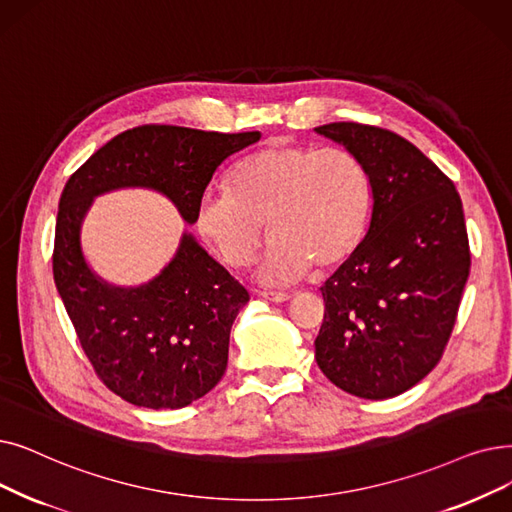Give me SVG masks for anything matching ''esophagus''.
Listing matches in <instances>:
<instances>
[{
  "instance_id": "34e87169",
  "label": "esophagus",
  "mask_w": 512,
  "mask_h": 512,
  "mask_svg": "<svg viewBox=\"0 0 512 512\" xmlns=\"http://www.w3.org/2000/svg\"><path fill=\"white\" fill-rule=\"evenodd\" d=\"M261 297L268 299V301H274V303H284V301L293 299L291 293H280V291H263Z\"/></svg>"
}]
</instances>
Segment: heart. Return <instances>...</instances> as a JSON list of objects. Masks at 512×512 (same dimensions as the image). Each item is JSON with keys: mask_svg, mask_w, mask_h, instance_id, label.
I'll return each instance as SVG.
<instances>
[{"mask_svg": "<svg viewBox=\"0 0 512 512\" xmlns=\"http://www.w3.org/2000/svg\"><path fill=\"white\" fill-rule=\"evenodd\" d=\"M372 186L347 148L274 142L244 157L230 188H211L196 205V228L234 268L247 265L263 238L274 240L257 265L265 284H288L311 263H343L366 234Z\"/></svg>", "mask_w": 512, "mask_h": 512, "instance_id": "1", "label": "heart"}]
</instances>
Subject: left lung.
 I'll use <instances>...</instances> for the list:
<instances>
[{"label": "left lung", "instance_id": "1", "mask_svg": "<svg viewBox=\"0 0 512 512\" xmlns=\"http://www.w3.org/2000/svg\"><path fill=\"white\" fill-rule=\"evenodd\" d=\"M370 175L372 211L360 247L324 286L316 362L326 379L364 399L408 391L448 345L471 270L454 182L389 129L328 123Z\"/></svg>", "mask_w": 512, "mask_h": 512}]
</instances>
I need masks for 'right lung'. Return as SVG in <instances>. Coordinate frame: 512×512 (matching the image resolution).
I'll use <instances>...</instances> for the list:
<instances>
[{"label": "right lung", "mask_w": 512, "mask_h": 512, "mask_svg": "<svg viewBox=\"0 0 512 512\" xmlns=\"http://www.w3.org/2000/svg\"><path fill=\"white\" fill-rule=\"evenodd\" d=\"M259 138V131L133 127L94 152L62 190L54 282L100 381L133 406L177 410L209 393L226 372L230 330L249 293L188 232L150 282L108 284L83 257V219L104 192L150 188L192 226L215 171Z\"/></svg>", "instance_id": "1"}]
</instances>
